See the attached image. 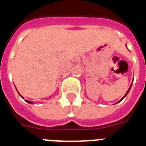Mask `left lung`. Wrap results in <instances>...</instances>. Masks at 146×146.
Instances as JSON below:
<instances>
[{
  "instance_id": "left-lung-1",
  "label": "left lung",
  "mask_w": 146,
  "mask_h": 146,
  "mask_svg": "<svg viewBox=\"0 0 146 146\" xmlns=\"http://www.w3.org/2000/svg\"><path fill=\"white\" fill-rule=\"evenodd\" d=\"M126 46H127V45H126ZM132 84H133V82H132V84H131V85H130V87H129V89H128V90H127V93H126V94H125V95L123 96V98H122V99H121V100H119V101H118V102H121V101H122V100H123V99H124V98H125V96H126L127 95V93H129V91H130V88H131V87H132ZM117 102H116V103H117Z\"/></svg>"
}]
</instances>
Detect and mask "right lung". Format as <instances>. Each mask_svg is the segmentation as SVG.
<instances>
[{"instance_id":"right-lung-1","label":"right lung","mask_w":146,"mask_h":146,"mask_svg":"<svg viewBox=\"0 0 146 146\" xmlns=\"http://www.w3.org/2000/svg\"><path fill=\"white\" fill-rule=\"evenodd\" d=\"M18 93H19V92H18ZM19 96H20L21 97H22L23 99V96H22L20 95V94H19ZM25 101H26V102H28V103H29V104H34L33 102H31V101H29V100H25Z\"/></svg>"}]
</instances>
